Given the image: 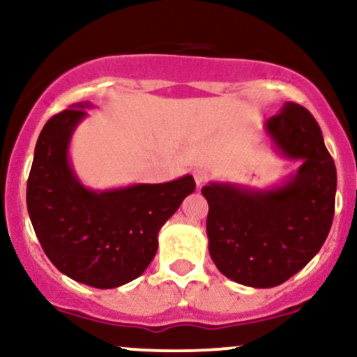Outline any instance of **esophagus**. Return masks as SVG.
<instances>
[{"label":"esophagus","mask_w":357,"mask_h":357,"mask_svg":"<svg viewBox=\"0 0 357 357\" xmlns=\"http://www.w3.org/2000/svg\"><path fill=\"white\" fill-rule=\"evenodd\" d=\"M195 183H196V186L198 188H202L204 183H206V179H208V174H206V171H203V169H198V171H195Z\"/></svg>","instance_id":"esophagus-1"}]
</instances>
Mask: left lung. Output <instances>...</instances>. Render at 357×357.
Instances as JSON below:
<instances>
[{"mask_svg": "<svg viewBox=\"0 0 357 357\" xmlns=\"http://www.w3.org/2000/svg\"><path fill=\"white\" fill-rule=\"evenodd\" d=\"M273 151L298 161L296 173L265 190L211 181L206 198L208 250L216 268L236 284L277 287L296 275L329 235L337 176L312 114L287 102L265 121Z\"/></svg>", "mask_w": 357, "mask_h": 357, "instance_id": "1", "label": "left lung"}]
</instances>
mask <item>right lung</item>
<instances>
[{
  "mask_svg": "<svg viewBox=\"0 0 357 357\" xmlns=\"http://www.w3.org/2000/svg\"><path fill=\"white\" fill-rule=\"evenodd\" d=\"M90 102L53 116L36 141L26 206L40 243L63 275L96 289H116L144 273L158 233L196 184L191 174L159 184L92 190L73 169L72 136Z\"/></svg>",
  "mask_w": 357,
  "mask_h": 357,
  "instance_id": "right-lung-1",
  "label": "right lung"
}]
</instances>
